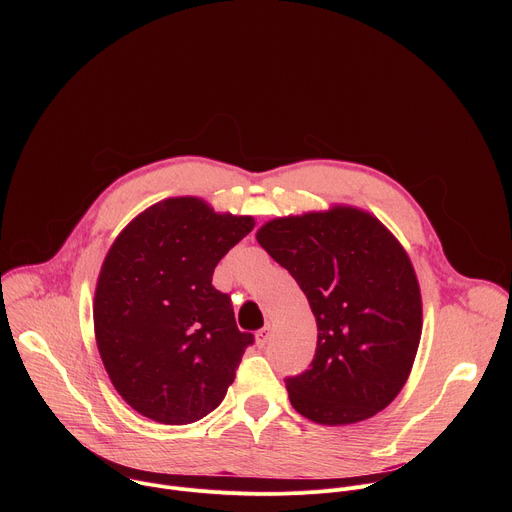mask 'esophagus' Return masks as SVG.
<instances>
[{"label":"esophagus","instance_id":"esophagus-1","mask_svg":"<svg viewBox=\"0 0 512 512\" xmlns=\"http://www.w3.org/2000/svg\"><path fill=\"white\" fill-rule=\"evenodd\" d=\"M269 338H271V326H269V324H265V326L257 332V346H259V348L267 346Z\"/></svg>","mask_w":512,"mask_h":512}]
</instances>
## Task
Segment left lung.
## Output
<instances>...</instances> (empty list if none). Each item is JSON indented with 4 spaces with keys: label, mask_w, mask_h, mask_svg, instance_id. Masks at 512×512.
<instances>
[{
    "label": "left lung",
    "mask_w": 512,
    "mask_h": 512,
    "mask_svg": "<svg viewBox=\"0 0 512 512\" xmlns=\"http://www.w3.org/2000/svg\"><path fill=\"white\" fill-rule=\"evenodd\" d=\"M257 241L298 281L318 324L310 369L285 379L294 409L322 425L385 409L421 338L419 283L401 243L352 206L273 218Z\"/></svg>",
    "instance_id": "8db88e82"
}]
</instances>
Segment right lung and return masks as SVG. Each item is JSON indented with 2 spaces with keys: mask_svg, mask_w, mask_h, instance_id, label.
Segmentation results:
<instances>
[{
  "mask_svg": "<svg viewBox=\"0 0 512 512\" xmlns=\"http://www.w3.org/2000/svg\"><path fill=\"white\" fill-rule=\"evenodd\" d=\"M255 227L194 196L143 210L111 245L95 291V336L117 393L143 417L184 425L214 411L253 334L212 273Z\"/></svg>",
  "mask_w": 512,
  "mask_h": 512,
  "instance_id": "add662e5",
  "label": "right lung"
}]
</instances>
